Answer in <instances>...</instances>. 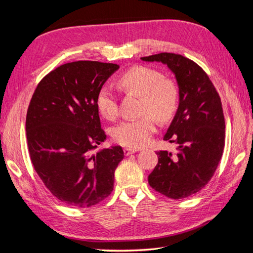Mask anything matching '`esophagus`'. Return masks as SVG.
Masks as SVG:
<instances>
[{"label":"esophagus","mask_w":253,"mask_h":253,"mask_svg":"<svg viewBox=\"0 0 253 253\" xmlns=\"http://www.w3.org/2000/svg\"><path fill=\"white\" fill-rule=\"evenodd\" d=\"M123 152H125V155H126V156H128V155H131V154L136 153L137 149L130 148V147H126L125 149H123Z\"/></svg>","instance_id":"esophagus-1"}]
</instances>
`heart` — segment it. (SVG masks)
<instances>
[{
  "mask_svg": "<svg viewBox=\"0 0 253 253\" xmlns=\"http://www.w3.org/2000/svg\"><path fill=\"white\" fill-rule=\"evenodd\" d=\"M118 84L121 88L141 97L140 111L145 113L137 119L123 120L113 127V140L121 145L138 148L148 143L156 131V121H168L177 109L179 90L173 81L165 79L161 72L148 66H135L122 74ZM96 107L108 120L117 117V96L110 87L104 86L98 91Z\"/></svg>",
  "mask_w": 253,
  "mask_h": 253,
  "instance_id": "heart-1",
  "label": "heart"
}]
</instances>
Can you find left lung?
Returning <instances> with one entry per match:
<instances>
[{"instance_id": "obj_1", "label": "left lung", "mask_w": 253, "mask_h": 253, "mask_svg": "<svg viewBox=\"0 0 253 253\" xmlns=\"http://www.w3.org/2000/svg\"><path fill=\"white\" fill-rule=\"evenodd\" d=\"M141 60L167 65L179 88L178 109L164 136L177 144L178 153H156L158 164L148 183L170 199H184L209 183L223 155L225 119L220 98L208 74L190 59L164 52Z\"/></svg>"}]
</instances>
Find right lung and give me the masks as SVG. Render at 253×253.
<instances>
[{"instance_id": "right-lung-1", "label": "right lung", "mask_w": 253, "mask_h": 253, "mask_svg": "<svg viewBox=\"0 0 253 253\" xmlns=\"http://www.w3.org/2000/svg\"><path fill=\"white\" fill-rule=\"evenodd\" d=\"M113 63L77 61L59 66L36 88L26 117L33 165L61 202L89 208L111 193L121 146L92 151L106 141L96 107L98 91L119 70Z\"/></svg>"}]
</instances>
